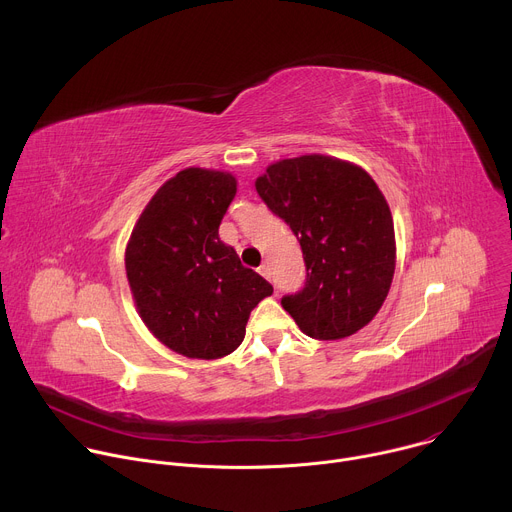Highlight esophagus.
<instances>
[{
    "instance_id": "34e87169",
    "label": "esophagus",
    "mask_w": 512,
    "mask_h": 512,
    "mask_svg": "<svg viewBox=\"0 0 512 512\" xmlns=\"http://www.w3.org/2000/svg\"><path fill=\"white\" fill-rule=\"evenodd\" d=\"M257 271H259V273H261L265 279H269V277H271V271H269V265H267V263H263V265H261Z\"/></svg>"
}]
</instances>
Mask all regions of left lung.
I'll list each match as a JSON object with an SVG mask.
<instances>
[{
    "label": "left lung",
    "mask_w": 512,
    "mask_h": 512,
    "mask_svg": "<svg viewBox=\"0 0 512 512\" xmlns=\"http://www.w3.org/2000/svg\"><path fill=\"white\" fill-rule=\"evenodd\" d=\"M255 188L304 253V287L281 298L283 310L318 340L367 326L395 273L393 216L375 180L354 164L314 154L271 164Z\"/></svg>",
    "instance_id": "obj_1"
}]
</instances>
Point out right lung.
I'll list each match as a JSON object with an SVG mask.
<instances>
[{
    "label": "right lung",
    "instance_id": "obj_1",
    "mask_svg": "<svg viewBox=\"0 0 512 512\" xmlns=\"http://www.w3.org/2000/svg\"><path fill=\"white\" fill-rule=\"evenodd\" d=\"M237 194L229 172L186 168L141 212L125 271L141 320L188 358H221L245 338L251 310L273 287L218 237Z\"/></svg>",
    "mask_w": 512,
    "mask_h": 512
}]
</instances>
